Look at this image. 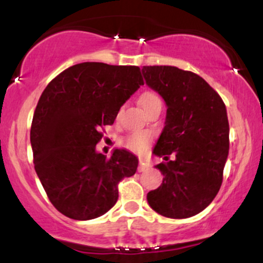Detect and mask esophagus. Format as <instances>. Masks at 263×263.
I'll use <instances>...</instances> for the list:
<instances>
[{
    "instance_id": "esophagus-1",
    "label": "esophagus",
    "mask_w": 263,
    "mask_h": 263,
    "mask_svg": "<svg viewBox=\"0 0 263 263\" xmlns=\"http://www.w3.org/2000/svg\"><path fill=\"white\" fill-rule=\"evenodd\" d=\"M149 167H151L149 163L147 162L146 159H143V158L140 159V165H138V171H140V172H144L146 170H148Z\"/></svg>"
}]
</instances>
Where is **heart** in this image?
<instances>
[{"label":"heart","mask_w":263,"mask_h":263,"mask_svg":"<svg viewBox=\"0 0 263 263\" xmlns=\"http://www.w3.org/2000/svg\"><path fill=\"white\" fill-rule=\"evenodd\" d=\"M140 104L146 112L153 107H162L161 98H159L158 93L153 91H146L142 93ZM151 140H152V137L146 132H134L123 140V144H125L126 148L132 151V152L142 153L147 149Z\"/></svg>","instance_id":"heart-1"}]
</instances>
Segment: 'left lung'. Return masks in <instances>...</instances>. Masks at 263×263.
Here are the masks:
<instances>
[{
  "label": "left lung",
  "mask_w": 263,
  "mask_h": 263,
  "mask_svg": "<svg viewBox=\"0 0 263 263\" xmlns=\"http://www.w3.org/2000/svg\"><path fill=\"white\" fill-rule=\"evenodd\" d=\"M146 84L167 104L165 126L153 153L176 156L156 165L163 174L147 194L165 218L185 219L203 211L218 194L229 155V121L222 99L203 78L177 66L142 68Z\"/></svg>",
  "instance_id": "left-lung-1"
}]
</instances>
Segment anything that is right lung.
Here are the masks:
<instances>
[{
	"instance_id": "right-lung-1",
	"label": "right lung",
	"mask_w": 263,
	"mask_h": 263,
	"mask_svg": "<svg viewBox=\"0 0 263 263\" xmlns=\"http://www.w3.org/2000/svg\"><path fill=\"white\" fill-rule=\"evenodd\" d=\"M141 69L86 62L65 69L48 84L31 126L33 163L50 203L63 215L90 220L119 199V183L137 171L126 149L96 152L101 128L141 85Z\"/></svg>"
}]
</instances>
